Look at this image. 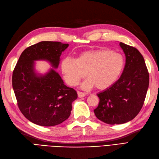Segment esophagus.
Segmentation results:
<instances>
[{"mask_svg":"<svg viewBox=\"0 0 159 159\" xmlns=\"http://www.w3.org/2000/svg\"><path fill=\"white\" fill-rule=\"evenodd\" d=\"M77 95H78L79 98H82V97H84V96L86 95V94L85 92L78 91V92H77Z\"/></svg>","mask_w":159,"mask_h":159,"instance_id":"esophagus-1","label":"esophagus"}]
</instances>
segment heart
I'll list each match as a JSON object with an SVG mask.
<instances>
[{"instance_id": "heart-1", "label": "heart", "mask_w": 159, "mask_h": 159, "mask_svg": "<svg viewBox=\"0 0 159 159\" xmlns=\"http://www.w3.org/2000/svg\"><path fill=\"white\" fill-rule=\"evenodd\" d=\"M125 61L123 56L109 49L90 50L80 53L77 59L65 57L61 68L67 84L75 86L86 75L88 77L82 84L84 89L96 86L104 90L114 84L121 75Z\"/></svg>"}]
</instances>
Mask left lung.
Returning <instances> with one entry per match:
<instances>
[{"label":"left lung","mask_w":159,"mask_h":159,"mask_svg":"<svg viewBox=\"0 0 159 159\" xmlns=\"http://www.w3.org/2000/svg\"><path fill=\"white\" fill-rule=\"evenodd\" d=\"M126 58L122 75L114 84L97 94L96 117L107 124H122L135 117L144 104L149 73L144 57L133 46L120 42Z\"/></svg>","instance_id":"1"}]
</instances>
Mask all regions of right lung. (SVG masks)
<instances>
[{
  "instance_id": "1",
  "label": "right lung",
  "mask_w": 159,
  "mask_h": 159,
  "mask_svg": "<svg viewBox=\"0 0 159 159\" xmlns=\"http://www.w3.org/2000/svg\"><path fill=\"white\" fill-rule=\"evenodd\" d=\"M68 46L60 42H38L24 50L14 69L12 85L19 110L35 124L57 125L70 116L76 91L65 85L53 68L44 75L36 73L34 62L46 60L57 69Z\"/></svg>"
}]
</instances>
